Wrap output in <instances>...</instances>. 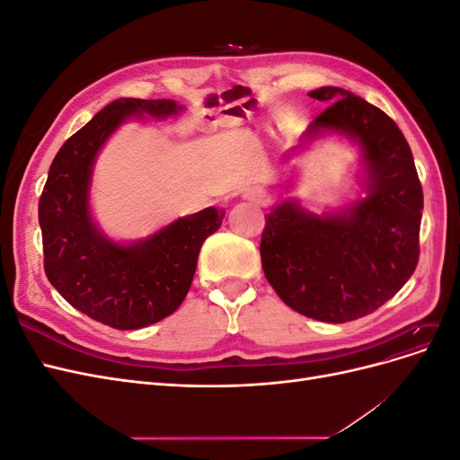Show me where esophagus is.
Segmentation results:
<instances>
[{
  "instance_id": "1",
  "label": "esophagus",
  "mask_w": 460,
  "mask_h": 460,
  "mask_svg": "<svg viewBox=\"0 0 460 460\" xmlns=\"http://www.w3.org/2000/svg\"><path fill=\"white\" fill-rule=\"evenodd\" d=\"M243 196L247 198V199H252V201H262L264 198H267V191H264L262 188H252V190H247Z\"/></svg>"
}]
</instances>
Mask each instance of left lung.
<instances>
[{"mask_svg": "<svg viewBox=\"0 0 460 460\" xmlns=\"http://www.w3.org/2000/svg\"><path fill=\"white\" fill-rule=\"evenodd\" d=\"M309 95L328 107L305 140L328 130L355 140L367 196L326 215L297 201L278 203L264 215L261 261L288 307L341 324L382 307L412 276L424 196L405 136L382 109L343 88L323 86Z\"/></svg>", "mask_w": 460, "mask_h": 460, "instance_id": "left-lung-1", "label": "left lung"}]
</instances>
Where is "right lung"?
Instances as JSON below:
<instances>
[{
	"label": "right lung",
	"mask_w": 460,
	"mask_h": 460,
	"mask_svg": "<svg viewBox=\"0 0 460 460\" xmlns=\"http://www.w3.org/2000/svg\"><path fill=\"white\" fill-rule=\"evenodd\" d=\"M184 107L172 100L122 97L103 107L61 146L38 203L48 280L80 313L117 330H137L172 314L184 301L203 242L225 208L207 207L128 245L109 240L90 215L97 153L130 117L166 119Z\"/></svg>",
	"instance_id": "obj_1"
}]
</instances>
